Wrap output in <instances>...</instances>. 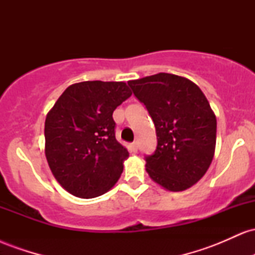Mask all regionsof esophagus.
Listing matches in <instances>:
<instances>
[{"mask_svg":"<svg viewBox=\"0 0 255 255\" xmlns=\"http://www.w3.org/2000/svg\"><path fill=\"white\" fill-rule=\"evenodd\" d=\"M129 150H130V152H133V153H136V152H137V144H136V142H131V144L129 145Z\"/></svg>","mask_w":255,"mask_h":255,"instance_id":"esophagus-1","label":"esophagus"}]
</instances>
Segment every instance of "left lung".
Returning <instances> with one entry per match:
<instances>
[{
	"label": "left lung",
	"instance_id": "1",
	"mask_svg": "<svg viewBox=\"0 0 255 255\" xmlns=\"http://www.w3.org/2000/svg\"><path fill=\"white\" fill-rule=\"evenodd\" d=\"M150 114L157 134L146 171L171 192L189 188L204 176L213 159L217 120L205 95L193 81L169 73L128 81Z\"/></svg>",
	"mask_w": 255,
	"mask_h": 255
}]
</instances>
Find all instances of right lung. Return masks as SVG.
Here are the masks:
<instances>
[{"label": "right lung", "mask_w": 255, "mask_h": 255, "mask_svg": "<svg viewBox=\"0 0 255 255\" xmlns=\"http://www.w3.org/2000/svg\"><path fill=\"white\" fill-rule=\"evenodd\" d=\"M131 96L124 81L67 87L45 119V156L57 182L75 197H99L115 186L129 153L115 137L113 113Z\"/></svg>", "instance_id": "add662e5"}]
</instances>
